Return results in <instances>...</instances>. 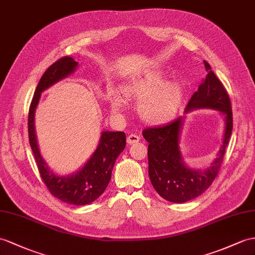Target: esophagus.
<instances>
[{"instance_id":"1","label":"esophagus","mask_w":255,"mask_h":255,"mask_svg":"<svg viewBox=\"0 0 255 255\" xmlns=\"http://www.w3.org/2000/svg\"><path fill=\"white\" fill-rule=\"evenodd\" d=\"M139 136H137V135H135V134H129L128 136V139H127V141H128V144H129V145H133V144H135V142H137V141H139Z\"/></svg>"}]
</instances>
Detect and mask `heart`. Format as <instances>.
I'll return each mask as SVG.
<instances>
[{
    "instance_id": "b5f03b06",
    "label": "heart",
    "mask_w": 255,
    "mask_h": 255,
    "mask_svg": "<svg viewBox=\"0 0 255 255\" xmlns=\"http://www.w3.org/2000/svg\"><path fill=\"white\" fill-rule=\"evenodd\" d=\"M128 96L140 99L138 114L142 120L158 124L170 119L175 113L182 97V88L177 82L164 83V76L156 72L135 79L124 86ZM113 106L121 110L126 106L124 99L113 95Z\"/></svg>"
}]
</instances>
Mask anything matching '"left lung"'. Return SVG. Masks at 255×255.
Returning a JSON list of instances; mask_svg holds the SVG:
<instances>
[{
	"label": "left lung",
	"instance_id": "1",
	"mask_svg": "<svg viewBox=\"0 0 255 255\" xmlns=\"http://www.w3.org/2000/svg\"><path fill=\"white\" fill-rule=\"evenodd\" d=\"M203 63L208 73L198 91L189 99L185 114L197 108H210L219 110L225 116L223 145L212 164L202 170H192L185 165L179 149L183 117H178L163 126L148 128L142 131V136L149 142L148 173L150 182L163 199L174 203L194 199L210 187L219 174L233 131V111L228 93L211 69V66L206 60Z\"/></svg>",
	"mask_w": 255,
	"mask_h": 255
}]
</instances>
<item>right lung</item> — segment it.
<instances>
[{
  "mask_svg": "<svg viewBox=\"0 0 255 255\" xmlns=\"http://www.w3.org/2000/svg\"><path fill=\"white\" fill-rule=\"evenodd\" d=\"M78 63L72 57L65 56L49 66L40 79L31 102L28 116L29 142L34 154L40 175L47 189L57 199L74 206H84L95 201L110 182L111 172L117 158L126 147L127 136L124 132L104 131L94 153L82 169L68 176H59L49 170L42 158L34 128V113L41 93L58 81L74 72Z\"/></svg>",
  "mask_w": 255,
  "mask_h": 255,
  "instance_id": "1",
  "label": "right lung"
}]
</instances>
